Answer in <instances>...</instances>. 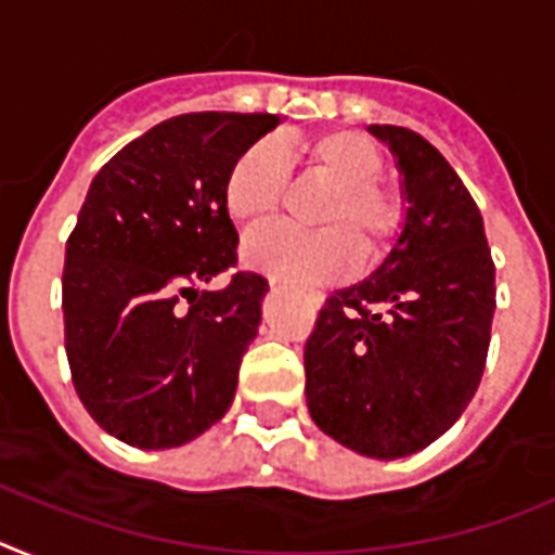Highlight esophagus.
I'll list each match as a JSON object with an SVG mask.
<instances>
[{
	"label": "esophagus",
	"mask_w": 555,
	"mask_h": 555,
	"mask_svg": "<svg viewBox=\"0 0 555 555\" xmlns=\"http://www.w3.org/2000/svg\"><path fill=\"white\" fill-rule=\"evenodd\" d=\"M270 285H279V279H270ZM305 299L310 301L313 307H321V305H324V293H321V291H305Z\"/></svg>",
	"instance_id": "esophagus-1"
}]
</instances>
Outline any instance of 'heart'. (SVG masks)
Masks as SVG:
<instances>
[{
    "mask_svg": "<svg viewBox=\"0 0 555 555\" xmlns=\"http://www.w3.org/2000/svg\"><path fill=\"white\" fill-rule=\"evenodd\" d=\"M330 194L315 208L321 231L287 225L259 228L242 245V259L276 279L333 282L349 276L358 259L378 262L403 225V199L380 185L384 155L358 132L335 129L287 149ZM287 194L285 152L273 141L245 149L225 177V208L242 225H256L279 211Z\"/></svg>",
    "mask_w": 555,
    "mask_h": 555,
    "instance_id": "1",
    "label": "heart"
}]
</instances>
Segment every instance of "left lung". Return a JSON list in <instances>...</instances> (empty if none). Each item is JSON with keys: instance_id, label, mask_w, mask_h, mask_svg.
Instances as JSON below:
<instances>
[{"instance_id": "1", "label": "left lung", "mask_w": 555, "mask_h": 555, "mask_svg": "<svg viewBox=\"0 0 555 555\" xmlns=\"http://www.w3.org/2000/svg\"><path fill=\"white\" fill-rule=\"evenodd\" d=\"M403 175L406 220L384 262L335 291L305 344L315 426L364 457L398 460L446 435L477 392L496 307L477 203L412 129L372 124Z\"/></svg>"}]
</instances>
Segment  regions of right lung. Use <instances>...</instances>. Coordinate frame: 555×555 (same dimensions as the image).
I'll return each mask as SVG.
<instances>
[{
    "instance_id": "obj_1",
    "label": "right lung",
    "mask_w": 555,
    "mask_h": 555,
    "mask_svg": "<svg viewBox=\"0 0 555 555\" xmlns=\"http://www.w3.org/2000/svg\"><path fill=\"white\" fill-rule=\"evenodd\" d=\"M276 115L191 112L127 143L92 180L67 240L64 347L98 426L175 449L220 421L262 321L268 282L234 273L225 177Z\"/></svg>"
}]
</instances>
